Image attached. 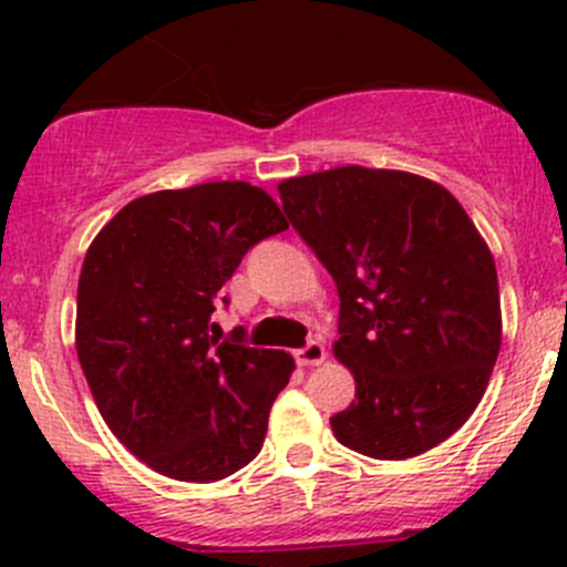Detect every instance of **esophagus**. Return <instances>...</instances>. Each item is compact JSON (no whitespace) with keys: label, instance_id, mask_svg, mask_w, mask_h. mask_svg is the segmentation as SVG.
<instances>
[{"label":"esophagus","instance_id":"34e87169","mask_svg":"<svg viewBox=\"0 0 567 567\" xmlns=\"http://www.w3.org/2000/svg\"><path fill=\"white\" fill-rule=\"evenodd\" d=\"M296 359H299V364H307V368H316L326 359V348L320 346L318 340H310L305 348H299L296 351Z\"/></svg>","mask_w":567,"mask_h":567}]
</instances>
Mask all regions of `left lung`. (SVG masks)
I'll return each instance as SVG.
<instances>
[{
    "label": "left lung",
    "instance_id": "obj_1",
    "mask_svg": "<svg viewBox=\"0 0 567 567\" xmlns=\"http://www.w3.org/2000/svg\"><path fill=\"white\" fill-rule=\"evenodd\" d=\"M282 210L340 293L334 357L357 400L337 442L379 461L436 447L472 416L502 346L496 266L427 177L337 167L279 183Z\"/></svg>",
    "mask_w": 567,
    "mask_h": 567
}]
</instances>
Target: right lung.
<instances>
[{
    "instance_id": "1",
    "label": "right lung",
    "mask_w": 567,
    "mask_h": 567,
    "mask_svg": "<svg viewBox=\"0 0 567 567\" xmlns=\"http://www.w3.org/2000/svg\"><path fill=\"white\" fill-rule=\"evenodd\" d=\"M288 230L244 181L145 194L84 257L76 353L109 431L153 472L183 483L230 477L260 453L293 357L221 337V288L262 238Z\"/></svg>"
}]
</instances>
